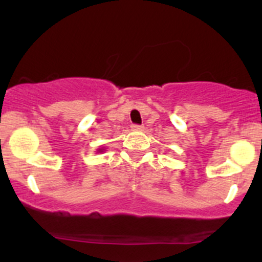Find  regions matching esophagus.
Here are the masks:
<instances>
[{
	"label": "esophagus",
	"instance_id": "34e87169",
	"mask_svg": "<svg viewBox=\"0 0 262 262\" xmlns=\"http://www.w3.org/2000/svg\"><path fill=\"white\" fill-rule=\"evenodd\" d=\"M132 130L135 132H141L144 129V125H139V124H132Z\"/></svg>",
	"mask_w": 262,
	"mask_h": 262
}]
</instances>
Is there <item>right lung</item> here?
<instances>
[{
	"label": "right lung",
	"instance_id": "add662e5",
	"mask_svg": "<svg viewBox=\"0 0 262 262\" xmlns=\"http://www.w3.org/2000/svg\"><path fill=\"white\" fill-rule=\"evenodd\" d=\"M102 150H103V149H100V150H98V151H102Z\"/></svg>",
	"mask_w": 262,
	"mask_h": 262
}]
</instances>
